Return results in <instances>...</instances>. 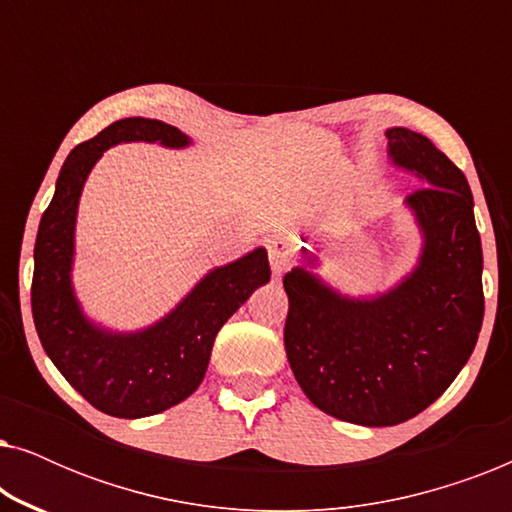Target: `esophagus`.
<instances>
[{
    "label": "esophagus",
    "mask_w": 512,
    "mask_h": 512,
    "mask_svg": "<svg viewBox=\"0 0 512 512\" xmlns=\"http://www.w3.org/2000/svg\"><path fill=\"white\" fill-rule=\"evenodd\" d=\"M277 244V242H275ZM275 244H272L270 247V265H272V272H284L286 268H289V254H286L284 249H279V247H275Z\"/></svg>",
    "instance_id": "obj_1"
}]
</instances>
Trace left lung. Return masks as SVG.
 <instances>
[{
    "label": "left lung",
    "mask_w": 512,
    "mask_h": 512,
    "mask_svg": "<svg viewBox=\"0 0 512 512\" xmlns=\"http://www.w3.org/2000/svg\"><path fill=\"white\" fill-rule=\"evenodd\" d=\"M387 139L391 163L422 181L405 198L424 237L417 268L375 298L342 296L305 268L284 277V347L300 389L326 415L361 426L408 422L443 396L485 314L464 172L415 130L391 128Z\"/></svg>",
    "instance_id": "1"
}]
</instances>
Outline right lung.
Returning a JSON list of instances; mask_svg holds the SVG:
<instances>
[{"label":"right lung","instance_id":"1","mask_svg":"<svg viewBox=\"0 0 512 512\" xmlns=\"http://www.w3.org/2000/svg\"><path fill=\"white\" fill-rule=\"evenodd\" d=\"M191 144L184 132L156 118H123L69 153L34 244L32 317L48 359L104 415H158L200 387L221 326L258 286L268 284V251L258 247L214 268L174 310L144 331L114 333L81 312L72 286L76 209L90 170L109 146Z\"/></svg>","mask_w":512,"mask_h":512}]
</instances>
